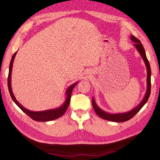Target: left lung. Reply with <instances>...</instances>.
I'll return each mask as SVG.
<instances>
[{
  "instance_id": "8db88e82",
  "label": "left lung",
  "mask_w": 160,
  "mask_h": 160,
  "mask_svg": "<svg viewBox=\"0 0 160 160\" xmlns=\"http://www.w3.org/2000/svg\"><path fill=\"white\" fill-rule=\"evenodd\" d=\"M130 39L131 40L134 42V46L137 49V50L140 53V56H142L143 60L145 63L146 69H147V89L146 94L144 95V97L143 98L142 101L141 102L138 104V105L136 106L135 108L133 109H132L131 111L126 112H123V113H108L106 111H103L100 107H98L97 106V104L95 102V99L92 98V104L93 108H94L95 112L97 114L98 116L99 117L107 120L108 121H112V122H125V121H127L130 119H131L132 117H134V115L138 112L140 111V110L144 107V104L146 103L148 101V98H149V97L150 95V92H151V69H150V63L148 62V60L147 59L146 52L144 50V48L143 47V45L142 44V43L140 41L137 39L136 37L134 36L131 35L130 36Z\"/></svg>"
}]
</instances>
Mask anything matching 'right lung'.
<instances>
[{
    "label": "right lung",
    "instance_id": "1",
    "mask_svg": "<svg viewBox=\"0 0 160 160\" xmlns=\"http://www.w3.org/2000/svg\"><path fill=\"white\" fill-rule=\"evenodd\" d=\"M16 53H17V52H16L14 53V55L12 57V59H11V61L9 65V72H8V87L10 95L13 101L24 112H25L28 116H29L31 118H32L34 120L38 121V122H48V121L56 120L59 118L60 117H62V116L65 112L66 110H67V108L69 105L71 96V94H72L73 89V88L78 85V82H75V83L71 85L68 88V89L66 90V92L65 93L66 95L65 101L62 105L60 106L59 107L55 108L53 109L46 110V111H38V112L32 111H30V110H28L27 108H24L22 105H21V104H20L18 102V101L16 100L13 94V92L12 91V87H11V74H12V65H13L14 59L16 56Z\"/></svg>",
    "mask_w": 160,
    "mask_h": 160
}]
</instances>
